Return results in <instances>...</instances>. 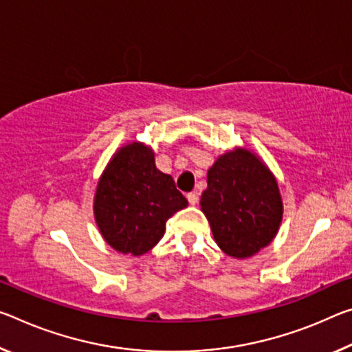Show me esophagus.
<instances>
[{"label":"esophagus","mask_w":352,"mask_h":352,"mask_svg":"<svg viewBox=\"0 0 352 352\" xmlns=\"http://www.w3.org/2000/svg\"><path fill=\"white\" fill-rule=\"evenodd\" d=\"M188 202H189V205H197L199 204V196H197V192H189L188 194Z\"/></svg>","instance_id":"1"}]
</instances>
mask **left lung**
<instances>
[{"instance_id":"1","label":"left lung","mask_w":352,"mask_h":352,"mask_svg":"<svg viewBox=\"0 0 352 352\" xmlns=\"http://www.w3.org/2000/svg\"><path fill=\"white\" fill-rule=\"evenodd\" d=\"M200 206L217 246L232 258H249L270 246L283 217L278 183L258 155L236 147L206 174Z\"/></svg>"}]
</instances>
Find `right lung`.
<instances>
[{"label": "right lung", "instance_id": "add662e5", "mask_svg": "<svg viewBox=\"0 0 352 352\" xmlns=\"http://www.w3.org/2000/svg\"><path fill=\"white\" fill-rule=\"evenodd\" d=\"M188 206L170 175L156 169L155 152L133 141L106 164L94 196L100 233L120 254L139 256L153 249L172 214Z\"/></svg>", "mask_w": 352, "mask_h": 352}]
</instances>
